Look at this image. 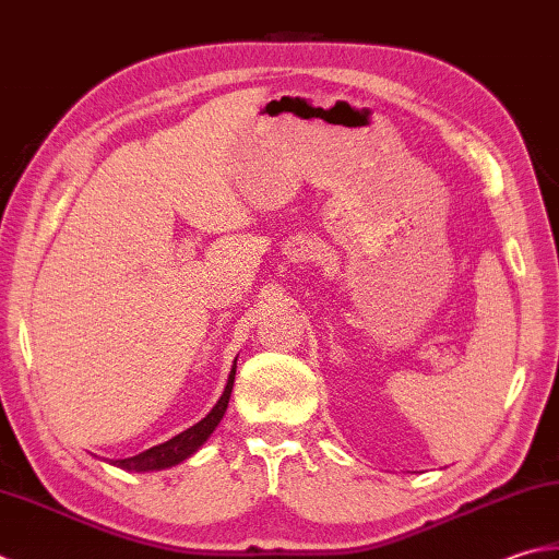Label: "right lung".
Wrapping results in <instances>:
<instances>
[{
  "label": "right lung",
  "instance_id": "1",
  "mask_svg": "<svg viewBox=\"0 0 559 559\" xmlns=\"http://www.w3.org/2000/svg\"><path fill=\"white\" fill-rule=\"evenodd\" d=\"M234 376H236V364L229 373V381H226V389L222 393L219 401L210 409V415L200 419L198 425H192L190 429L180 431L178 437L168 439L164 443H158V447L146 449L142 453L132 455V459H122V461H110L112 465H118L122 471H134V473H144V471H162V468H170V465H176L180 461H186L188 455L195 453L204 441L210 439L212 431L216 429V425L222 423V417L226 413V405H229V397H231V389H234Z\"/></svg>",
  "mask_w": 559,
  "mask_h": 559
}]
</instances>
